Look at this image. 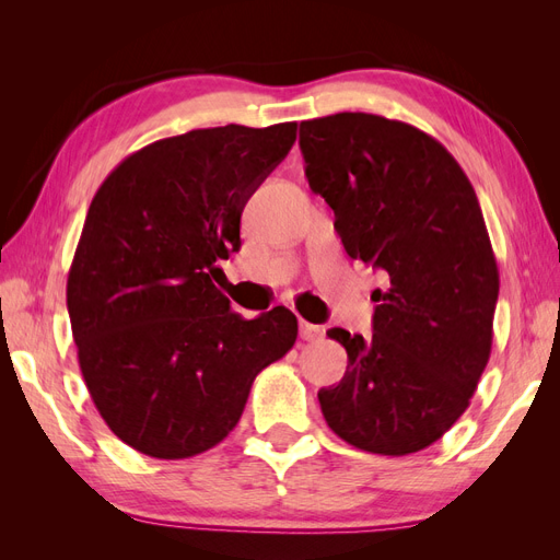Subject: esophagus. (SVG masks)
I'll return each mask as SVG.
<instances>
[{
    "label": "esophagus",
    "mask_w": 560,
    "mask_h": 560,
    "mask_svg": "<svg viewBox=\"0 0 560 560\" xmlns=\"http://www.w3.org/2000/svg\"><path fill=\"white\" fill-rule=\"evenodd\" d=\"M301 338L303 341H319L322 329L315 325H308V322H301Z\"/></svg>",
    "instance_id": "esophagus-1"
}]
</instances>
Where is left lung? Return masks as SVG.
Instances as JSON below:
<instances>
[{
	"label": "left lung",
	"mask_w": 560,
	"mask_h": 560,
	"mask_svg": "<svg viewBox=\"0 0 560 560\" xmlns=\"http://www.w3.org/2000/svg\"><path fill=\"white\" fill-rule=\"evenodd\" d=\"M299 144L346 252L387 276L374 336L327 331L348 371L317 393L322 416L354 448H428L465 413L493 346L500 273L479 198L442 142L393 118H311Z\"/></svg>",
	"instance_id": "8db88e82"
}]
</instances>
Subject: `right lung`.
<instances>
[{
    "label": "right lung",
    "instance_id": "1",
    "mask_svg": "<svg viewBox=\"0 0 560 560\" xmlns=\"http://www.w3.org/2000/svg\"><path fill=\"white\" fill-rule=\"evenodd\" d=\"M294 140V121L189 130L126 156L93 196L67 311L95 409L130 448L210 451L259 371L292 350L296 315L233 313L217 261L241 249L245 202Z\"/></svg>",
    "mask_w": 560,
    "mask_h": 560
}]
</instances>
